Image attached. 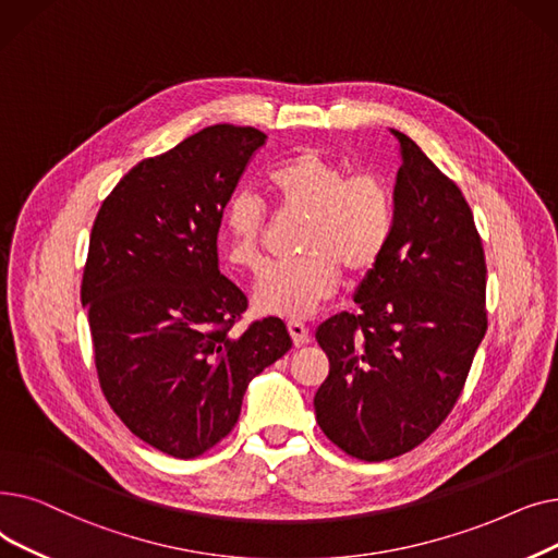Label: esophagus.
I'll return each instance as SVG.
<instances>
[{"mask_svg":"<svg viewBox=\"0 0 558 558\" xmlns=\"http://www.w3.org/2000/svg\"><path fill=\"white\" fill-rule=\"evenodd\" d=\"M288 331H290V338H293L295 348H302V344H306L311 340L308 327L302 323H288Z\"/></svg>","mask_w":558,"mask_h":558,"instance_id":"obj_1","label":"esophagus"}]
</instances>
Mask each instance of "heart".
I'll use <instances>...</instances> for the list:
<instances>
[{
  "instance_id": "heart-1",
  "label": "heart",
  "mask_w": 558,
  "mask_h": 558,
  "mask_svg": "<svg viewBox=\"0 0 558 558\" xmlns=\"http://www.w3.org/2000/svg\"><path fill=\"white\" fill-rule=\"evenodd\" d=\"M344 168L313 147L300 149L268 174V191L286 216H304L298 260L265 268L252 290L256 311L302 320L333 298L340 268L373 272L390 241L392 199L381 177ZM227 258L254 270L263 256L268 208L252 191H238L225 208Z\"/></svg>"
}]
</instances>
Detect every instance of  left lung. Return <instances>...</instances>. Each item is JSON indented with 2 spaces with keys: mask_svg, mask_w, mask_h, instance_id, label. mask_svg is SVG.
Segmentation results:
<instances>
[{
  "mask_svg": "<svg viewBox=\"0 0 558 558\" xmlns=\"http://www.w3.org/2000/svg\"><path fill=\"white\" fill-rule=\"evenodd\" d=\"M390 134L402 166L388 247L356 288L361 311L315 331L329 356L313 397L317 424L361 461L407 454L440 427L486 333V260L472 210L409 136Z\"/></svg>",
  "mask_w": 558,
  "mask_h": 558,
  "instance_id": "1",
  "label": "left lung"
}]
</instances>
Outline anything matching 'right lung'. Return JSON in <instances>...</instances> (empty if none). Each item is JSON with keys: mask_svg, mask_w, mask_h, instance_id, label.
Masks as SVG:
<instances>
[{"mask_svg": "<svg viewBox=\"0 0 558 558\" xmlns=\"http://www.w3.org/2000/svg\"><path fill=\"white\" fill-rule=\"evenodd\" d=\"M265 138L206 126L129 170L93 225L82 304L99 386L131 434L174 459L220 442L250 381L293 344L279 317L231 333L247 298L218 260L222 210Z\"/></svg>", "mask_w": 558, "mask_h": 558, "instance_id": "obj_1", "label": "right lung"}]
</instances>
